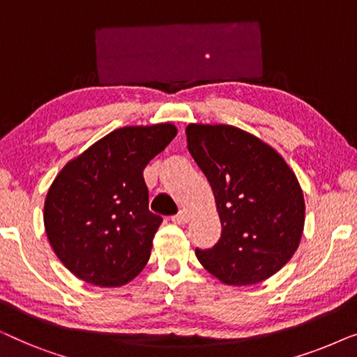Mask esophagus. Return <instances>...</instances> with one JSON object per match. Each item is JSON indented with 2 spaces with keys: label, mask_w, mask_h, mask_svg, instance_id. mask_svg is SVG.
Listing matches in <instances>:
<instances>
[{
  "label": "esophagus",
  "mask_w": 357,
  "mask_h": 357,
  "mask_svg": "<svg viewBox=\"0 0 357 357\" xmlns=\"http://www.w3.org/2000/svg\"><path fill=\"white\" fill-rule=\"evenodd\" d=\"M172 221L175 224H178V226H185V224L190 221V214H188V211H185V209H183V211H180L177 216L172 218Z\"/></svg>",
  "instance_id": "1"
}]
</instances>
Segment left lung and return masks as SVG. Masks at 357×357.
<instances>
[{"label": "left lung", "instance_id": "1", "mask_svg": "<svg viewBox=\"0 0 357 357\" xmlns=\"http://www.w3.org/2000/svg\"><path fill=\"white\" fill-rule=\"evenodd\" d=\"M188 151L211 185L221 238L197 258L227 286L268 280L291 260L305 222L301 183L282 155L232 125L190 123Z\"/></svg>", "mask_w": 357, "mask_h": 357}]
</instances>
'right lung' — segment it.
Instances as JSON below:
<instances>
[{
    "label": "right lung",
    "instance_id": "1",
    "mask_svg": "<svg viewBox=\"0 0 357 357\" xmlns=\"http://www.w3.org/2000/svg\"><path fill=\"white\" fill-rule=\"evenodd\" d=\"M175 135L174 123L123 126L58 172L43 224L53 252L76 278L120 287L143 271L162 222L149 211L143 170Z\"/></svg>",
    "mask_w": 357,
    "mask_h": 357
}]
</instances>
